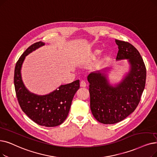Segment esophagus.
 Returning a JSON list of instances; mask_svg holds the SVG:
<instances>
[{"mask_svg": "<svg viewBox=\"0 0 157 157\" xmlns=\"http://www.w3.org/2000/svg\"><path fill=\"white\" fill-rule=\"evenodd\" d=\"M86 83L85 81H81L80 82V86L81 87H86Z\"/></svg>", "mask_w": 157, "mask_h": 157, "instance_id": "esophagus-1", "label": "esophagus"}]
</instances>
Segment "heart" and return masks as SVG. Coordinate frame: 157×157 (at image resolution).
<instances>
[{
  "mask_svg": "<svg viewBox=\"0 0 157 157\" xmlns=\"http://www.w3.org/2000/svg\"><path fill=\"white\" fill-rule=\"evenodd\" d=\"M100 53V50H99V49H95L94 51V52L92 53V54H91V57L92 58H95V57H96L98 54ZM107 58V54H104L103 56H102V57H101V59L102 60H104V59H105L106 58Z\"/></svg>",
  "mask_w": 157,
  "mask_h": 157,
  "instance_id": "b5f03b06",
  "label": "heart"
}]
</instances>
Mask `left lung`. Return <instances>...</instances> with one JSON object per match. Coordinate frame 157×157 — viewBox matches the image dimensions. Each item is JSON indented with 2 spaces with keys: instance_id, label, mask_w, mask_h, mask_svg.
Segmentation results:
<instances>
[{
  "instance_id": "left-lung-1",
  "label": "left lung",
  "mask_w": 157,
  "mask_h": 157,
  "mask_svg": "<svg viewBox=\"0 0 157 157\" xmlns=\"http://www.w3.org/2000/svg\"><path fill=\"white\" fill-rule=\"evenodd\" d=\"M118 45L116 59H128L129 70L119 83L109 82L110 68L90 73V109L95 119L105 124H115L126 118L137 107L144 91L146 69L139 52L128 42L115 40Z\"/></svg>"
}]
</instances>
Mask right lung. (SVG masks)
<instances>
[{
	"label": "right lung",
	"instance_id": "obj_1",
	"mask_svg": "<svg viewBox=\"0 0 157 157\" xmlns=\"http://www.w3.org/2000/svg\"><path fill=\"white\" fill-rule=\"evenodd\" d=\"M44 45L42 42L33 44L20 57L15 69L14 85L22 111L36 124L54 127L62 124L67 117L72 99L79 88V80L62 85L55 90L43 95L30 92L27 89L21 76L22 63L26 56Z\"/></svg>",
	"mask_w": 157,
	"mask_h": 157
}]
</instances>
